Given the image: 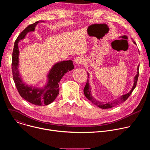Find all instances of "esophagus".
Instances as JSON below:
<instances>
[{
  "instance_id": "1",
  "label": "esophagus",
  "mask_w": 150,
  "mask_h": 150,
  "mask_svg": "<svg viewBox=\"0 0 150 150\" xmlns=\"http://www.w3.org/2000/svg\"><path fill=\"white\" fill-rule=\"evenodd\" d=\"M82 61H83L82 57H80V56H78V57H76L75 59V63L77 65H81L82 63Z\"/></svg>"
}]
</instances>
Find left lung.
<instances>
[{
	"label": "left lung",
	"instance_id": "obj_1",
	"mask_svg": "<svg viewBox=\"0 0 150 150\" xmlns=\"http://www.w3.org/2000/svg\"><path fill=\"white\" fill-rule=\"evenodd\" d=\"M133 42L134 44L136 45V42L134 41H133ZM139 66L138 65V68H137V74L134 78V85L132 86V88L130 90V91L129 93H127L126 94H124V95H122V96H120L119 97L117 98V99L113 100L111 101L106 102V103H104V102H101V101H99L97 100L93 96L92 93L91 92V88L90 85L89 79H87V83H86V85H85V86L83 88V93H84L85 96L86 97V98L88 100H89L90 101H91L94 104L96 105L97 107H98V108L103 109H110V108H113V107H115V106H116V105H117L119 104H121L122 103L125 101L127 100V98L130 96V95L131 94V93H132V91H134V90L136 87L138 76H139ZM87 74H88V78H89V73L87 72Z\"/></svg>",
	"mask_w": 150,
	"mask_h": 150
}]
</instances>
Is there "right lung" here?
<instances>
[{
    "label": "right lung",
    "mask_w": 150,
    "mask_h": 150,
    "mask_svg": "<svg viewBox=\"0 0 150 150\" xmlns=\"http://www.w3.org/2000/svg\"><path fill=\"white\" fill-rule=\"evenodd\" d=\"M43 21L37 22L28 25L21 32L15 41L12 56V70L13 79L16 87L24 99L37 105H48L52 103L59 93V82L66 73L74 69V65L71 60H63L55 63L49 71L47 75V82L42 88L33 87L32 85L24 82L19 72V54L18 42L25 38L29 32H33L36 25Z\"/></svg>",
    "instance_id": "right-lung-1"
}]
</instances>
